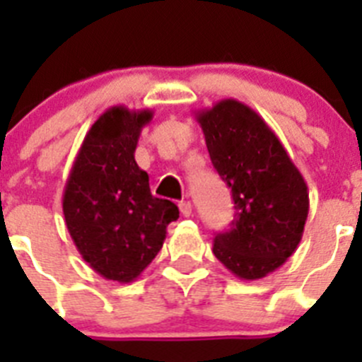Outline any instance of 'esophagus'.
Here are the masks:
<instances>
[{
  "label": "esophagus",
  "mask_w": 362,
  "mask_h": 362,
  "mask_svg": "<svg viewBox=\"0 0 362 362\" xmlns=\"http://www.w3.org/2000/svg\"><path fill=\"white\" fill-rule=\"evenodd\" d=\"M179 210H181V214H183L185 217H190L192 216V203H190V201H181V203H179Z\"/></svg>",
  "instance_id": "obj_1"
}]
</instances>
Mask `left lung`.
Here are the masks:
<instances>
[{
  "label": "left lung",
  "mask_w": 362,
  "mask_h": 362,
  "mask_svg": "<svg viewBox=\"0 0 362 362\" xmlns=\"http://www.w3.org/2000/svg\"><path fill=\"white\" fill-rule=\"evenodd\" d=\"M196 119L235 209L232 228L214 239V255L239 279H263L303 238L310 209L305 177L267 121L238 99H221Z\"/></svg>",
  "instance_id": "obj_1"
}]
</instances>
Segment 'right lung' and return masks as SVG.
I'll return each mask as SVG.
<instances>
[{
  "mask_svg": "<svg viewBox=\"0 0 362 362\" xmlns=\"http://www.w3.org/2000/svg\"><path fill=\"white\" fill-rule=\"evenodd\" d=\"M153 112L112 107L86 132L63 192V214L88 267L117 283H132L152 263L179 217L172 201L153 197L134 152Z\"/></svg>",
  "mask_w": 362,
  "mask_h": 362,
  "instance_id": "add662e5",
  "label": "right lung"
}]
</instances>
